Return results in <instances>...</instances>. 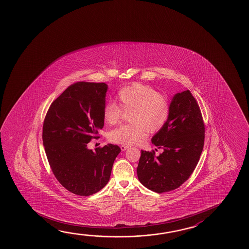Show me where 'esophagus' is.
<instances>
[{
	"instance_id": "34e87169",
	"label": "esophagus",
	"mask_w": 249,
	"mask_h": 249,
	"mask_svg": "<svg viewBox=\"0 0 249 249\" xmlns=\"http://www.w3.org/2000/svg\"><path fill=\"white\" fill-rule=\"evenodd\" d=\"M127 148H129V146H128V145H121V149H122V151H126V150L127 149Z\"/></svg>"
}]
</instances>
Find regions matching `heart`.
<instances>
[{
	"label": "heart",
	"instance_id": "obj_1",
	"mask_svg": "<svg viewBox=\"0 0 249 249\" xmlns=\"http://www.w3.org/2000/svg\"><path fill=\"white\" fill-rule=\"evenodd\" d=\"M116 103L104 106L103 116L107 125L120 123L123 112L129 113L130 124L118 126L108 133L110 142L123 145H134L145 138L146 128L150 132L160 129L168 120L170 102L167 96L158 93L146 84H134L119 90Z\"/></svg>",
	"mask_w": 249,
	"mask_h": 249
}]
</instances>
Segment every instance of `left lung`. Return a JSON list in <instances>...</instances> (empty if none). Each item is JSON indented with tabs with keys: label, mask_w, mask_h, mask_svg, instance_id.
I'll use <instances>...</instances> for the list:
<instances>
[{
	"label": "left lung",
	"mask_w": 249,
	"mask_h": 249,
	"mask_svg": "<svg viewBox=\"0 0 249 249\" xmlns=\"http://www.w3.org/2000/svg\"><path fill=\"white\" fill-rule=\"evenodd\" d=\"M204 133L203 116L195 97L188 89L176 94L170 104L167 122L152 138L153 145L164 151L159 156L154 151H142L137 167L140 182L157 193L179 187L198 163Z\"/></svg>",
	"instance_id": "8db88e82"
}]
</instances>
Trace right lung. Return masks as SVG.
Here are the masks:
<instances>
[{
	"mask_svg": "<svg viewBox=\"0 0 249 249\" xmlns=\"http://www.w3.org/2000/svg\"><path fill=\"white\" fill-rule=\"evenodd\" d=\"M107 85L77 82L70 85L46 113L42 139L46 157L57 181L69 192L90 196L101 191L110 178L121 148L107 144L95 151L87 147L99 138Z\"/></svg>",
	"mask_w": 249,
	"mask_h": 249,
	"instance_id": "obj_1",
	"label": "right lung"
}]
</instances>
